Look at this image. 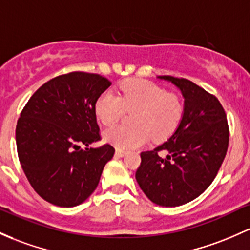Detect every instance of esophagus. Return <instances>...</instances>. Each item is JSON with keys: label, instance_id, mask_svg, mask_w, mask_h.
<instances>
[{"label": "esophagus", "instance_id": "34e87169", "mask_svg": "<svg viewBox=\"0 0 250 250\" xmlns=\"http://www.w3.org/2000/svg\"><path fill=\"white\" fill-rule=\"evenodd\" d=\"M115 155L119 156V158H122V156L125 155V150H123V149H116V152H115Z\"/></svg>", "mask_w": 250, "mask_h": 250}]
</instances>
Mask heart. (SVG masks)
Instances as JSON below:
<instances>
[{"mask_svg":"<svg viewBox=\"0 0 250 250\" xmlns=\"http://www.w3.org/2000/svg\"><path fill=\"white\" fill-rule=\"evenodd\" d=\"M125 111L134 114L133 125L106 129L103 139L119 149H131L172 135L183 119L184 104L178 95L145 79H128L121 84L120 94L103 92L95 104V112L104 125L117 123Z\"/></svg>","mask_w":250,"mask_h":250,"instance_id":"heart-1","label":"heart"}]
</instances>
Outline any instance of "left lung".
Returning a JSON list of instances; mask_svg holds the SVG:
<instances>
[{
    "label": "left lung",
    "mask_w": 250,
    "mask_h": 250,
    "mask_svg": "<svg viewBox=\"0 0 250 250\" xmlns=\"http://www.w3.org/2000/svg\"><path fill=\"white\" fill-rule=\"evenodd\" d=\"M159 78L171 82L182 91L185 100L183 119L166 142L141 153L135 178L153 203L179 207L201 196L213 182L226 158L229 127L217 97L188 79Z\"/></svg>",
    "instance_id": "8db88e82"
}]
</instances>
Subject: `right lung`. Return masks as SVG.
Here are the masks:
<instances>
[{
	"mask_svg": "<svg viewBox=\"0 0 250 250\" xmlns=\"http://www.w3.org/2000/svg\"><path fill=\"white\" fill-rule=\"evenodd\" d=\"M110 85L96 73L58 76L41 85L21 111L15 133L19 160L46 202L77 207L97 188L115 148L90 147L101 140L95 104Z\"/></svg>",
	"mask_w": 250,
	"mask_h": 250,
	"instance_id": "obj_1",
	"label": "right lung"
}]
</instances>
